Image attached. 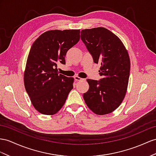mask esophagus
<instances>
[{"label":"esophagus","instance_id":"esophagus-1","mask_svg":"<svg viewBox=\"0 0 156 156\" xmlns=\"http://www.w3.org/2000/svg\"><path fill=\"white\" fill-rule=\"evenodd\" d=\"M74 80L76 81H81V80H83L84 79L81 78L80 77H79V76H74Z\"/></svg>","mask_w":156,"mask_h":156}]
</instances>
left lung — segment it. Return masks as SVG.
<instances>
[{
	"label": "left lung",
	"mask_w": 156,
	"mask_h": 156,
	"mask_svg": "<svg viewBox=\"0 0 156 156\" xmlns=\"http://www.w3.org/2000/svg\"><path fill=\"white\" fill-rule=\"evenodd\" d=\"M81 39L94 62L101 64L99 73L103 76L99 81L87 80L90 87L83 94V99L95 114L112 113L126 93L130 68L129 53L121 40L105 27L82 30Z\"/></svg>",
	"instance_id": "left-lung-1"
}]
</instances>
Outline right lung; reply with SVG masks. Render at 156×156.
<instances>
[{"mask_svg":"<svg viewBox=\"0 0 156 156\" xmlns=\"http://www.w3.org/2000/svg\"><path fill=\"white\" fill-rule=\"evenodd\" d=\"M80 30H49L34 42L27 57L23 82L34 108L52 115L61 109L73 88L74 78L58 74L57 64L80 40Z\"/></svg>","mask_w":156,"mask_h":156,"instance_id":"1","label":"right lung"}]
</instances>
